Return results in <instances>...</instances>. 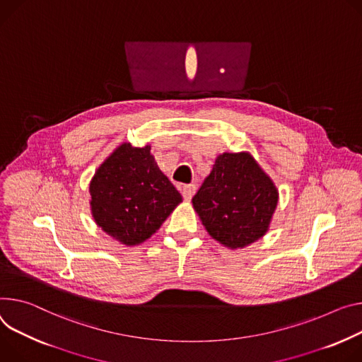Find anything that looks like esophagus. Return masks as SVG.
<instances>
[{
  "instance_id": "1",
  "label": "esophagus",
  "mask_w": 362,
  "mask_h": 362,
  "mask_svg": "<svg viewBox=\"0 0 362 362\" xmlns=\"http://www.w3.org/2000/svg\"><path fill=\"white\" fill-rule=\"evenodd\" d=\"M194 192H196V185H193V183H190V185H183V187H182V196H183V199H185V201H190L192 196L194 194Z\"/></svg>"
}]
</instances>
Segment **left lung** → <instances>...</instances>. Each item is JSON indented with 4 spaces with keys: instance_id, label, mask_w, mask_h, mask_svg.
Here are the masks:
<instances>
[{
    "instance_id": "1",
    "label": "left lung",
    "mask_w": 362,
    "mask_h": 362,
    "mask_svg": "<svg viewBox=\"0 0 362 362\" xmlns=\"http://www.w3.org/2000/svg\"><path fill=\"white\" fill-rule=\"evenodd\" d=\"M279 202L273 180L250 153H223L193 196L192 204L209 235L228 248L259 240Z\"/></svg>"
}]
</instances>
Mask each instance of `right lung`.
<instances>
[{"label": "right lung", "instance_id": "add662e5", "mask_svg": "<svg viewBox=\"0 0 362 362\" xmlns=\"http://www.w3.org/2000/svg\"><path fill=\"white\" fill-rule=\"evenodd\" d=\"M150 148L122 143L98 168L89 185L96 225L125 245L148 240L182 202Z\"/></svg>", "mask_w": 362, "mask_h": 362}]
</instances>
